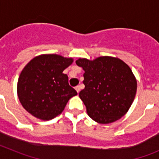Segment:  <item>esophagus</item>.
Masks as SVG:
<instances>
[{
  "label": "esophagus",
  "mask_w": 159,
  "mask_h": 159,
  "mask_svg": "<svg viewBox=\"0 0 159 159\" xmlns=\"http://www.w3.org/2000/svg\"><path fill=\"white\" fill-rule=\"evenodd\" d=\"M75 91L77 92V93L79 94V92H80V86H77L75 87Z\"/></svg>",
  "instance_id": "esophagus-1"
}]
</instances>
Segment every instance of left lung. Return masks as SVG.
I'll use <instances>...</instances> for the list:
<instances>
[{"instance_id":"1","label":"left lung","mask_w":159,"mask_h":159,"mask_svg":"<svg viewBox=\"0 0 159 159\" xmlns=\"http://www.w3.org/2000/svg\"><path fill=\"white\" fill-rule=\"evenodd\" d=\"M84 69V84L79 95L87 113L102 124L113 123L128 111L137 91V80L128 65L116 57H100L75 61Z\"/></svg>"}]
</instances>
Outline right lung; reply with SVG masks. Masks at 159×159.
I'll use <instances>...</instances> for the list:
<instances>
[{
    "instance_id": "add662e5",
    "label": "right lung",
    "mask_w": 159,
    "mask_h": 159,
    "mask_svg": "<svg viewBox=\"0 0 159 159\" xmlns=\"http://www.w3.org/2000/svg\"><path fill=\"white\" fill-rule=\"evenodd\" d=\"M72 58L43 54L31 60L17 82L19 100L29 113L41 120H50L62 113L67 102L77 95L63 71Z\"/></svg>"
}]
</instances>
